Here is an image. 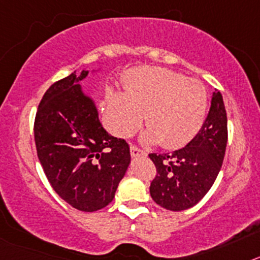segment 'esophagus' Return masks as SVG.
Listing matches in <instances>:
<instances>
[{
	"label": "esophagus",
	"mask_w": 260,
	"mask_h": 260,
	"mask_svg": "<svg viewBox=\"0 0 260 260\" xmlns=\"http://www.w3.org/2000/svg\"><path fill=\"white\" fill-rule=\"evenodd\" d=\"M130 152H132L133 157H138V156H144V155H146V152H144L143 150H141V148H138V147L134 146V144H132V146H130Z\"/></svg>",
	"instance_id": "34e87169"
}]
</instances>
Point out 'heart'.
<instances>
[{
    "mask_svg": "<svg viewBox=\"0 0 260 260\" xmlns=\"http://www.w3.org/2000/svg\"><path fill=\"white\" fill-rule=\"evenodd\" d=\"M208 107L206 87L197 79L164 68H142L132 71L125 83V98L109 96V112L114 132L128 137L144 114L148 127L147 143L178 148L198 134Z\"/></svg>",
    "mask_w": 260,
    "mask_h": 260,
    "instance_id": "heart-1",
    "label": "heart"
}]
</instances>
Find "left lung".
Masks as SVG:
<instances>
[{"instance_id":"8db88e82","label":"left lung","mask_w":260,"mask_h":260,"mask_svg":"<svg viewBox=\"0 0 260 260\" xmlns=\"http://www.w3.org/2000/svg\"><path fill=\"white\" fill-rule=\"evenodd\" d=\"M228 141V119L219 91L213 92L203 126L183 148L150 153L156 177L150 186L153 201L165 210L183 211L207 194L221 169Z\"/></svg>"}]
</instances>
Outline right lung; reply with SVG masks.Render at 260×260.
I'll return each mask as SVG.
<instances>
[{
    "mask_svg": "<svg viewBox=\"0 0 260 260\" xmlns=\"http://www.w3.org/2000/svg\"><path fill=\"white\" fill-rule=\"evenodd\" d=\"M87 75L88 70L74 71L47 89L34 133L53 190L71 207L93 212L113 201L132 157L125 139L108 134L95 103L82 91Z\"/></svg>",
    "mask_w": 260,
    "mask_h": 260,
    "instance_id": "obj_1",
    "label": "right lung"
}]
</instances>
